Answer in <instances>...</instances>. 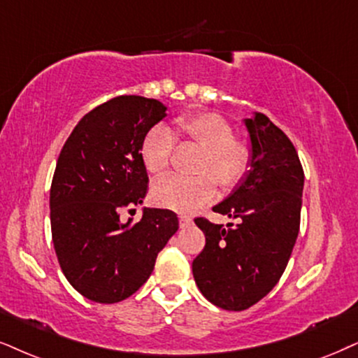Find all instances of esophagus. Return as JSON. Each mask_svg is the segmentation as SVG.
Masks as SVG:
<instances>
[{"mask_svg": "<svg viewBox=\"0 0 358 358\" xmlns=\"http://www.w3.org/2000/svg\"><path fill=\"white\" fill-rule=\"evenodd\" d=\"M179 224L180 227H189L192 224V217H189V215H179Z\"/></svg>", "mask_w": 358, "mask_h": 358, "instance_id": "34e87169", "label": "esophagus"}]
</instances>
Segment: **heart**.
<instances>
[{"instance_id": "1", "label": "heart", "mask_w": 358, "mask_h": 358, "mask_svg": "<svg viewBox=\"0 0 358 358\" xmlns=\"http://www.w3.org/2000/svg\"><path fill=\"white\" fill-rule=\"evenodd\" d=\"M174 138L187 139L202 148L197 166L199 178H166L152 187L154 204L176 213L191 214L217 196V186L234 187L250 167V148L234 139L232 127L214 113H187L176 117L172 129L154 126L141 143V159L152 176L164 174L169 166Z\"/></svg>"}]
</instances>
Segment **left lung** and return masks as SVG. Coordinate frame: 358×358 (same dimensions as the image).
<instances>
[{
  "label": "left lung",
  "mask_w": 358,
  "mask_h": 358,
  "mask_svg": "<svg viewBox=\"0 0 358 358\" xmlns=\"http://www.w3.org/2000/svg\"><path fill=\"white\" fill-rule=\"evenodd\" d=\"M250 169L214 213L237 219L227 227L197 217L206 247L194 259L202 295L226 310H245L284 273L299 236L303 171L290 139L266 114L244 119Z\"/></svg>",
  "instance_id": "left-lung-1"
}]
</instances>
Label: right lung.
Wrapping results in <instances>:
<instances>
[{"label": "right lung", "instance_id": "obj_1", "mask_svg": "<svg viewBox=\"0 0 358 358\" xmlns=\"http://www.w3.org/2000/svg\"><path fill=\"white\" fill-rule=\"evenodd\" d=\"M166 111L157 99L119 96L87 113L57 157L52 244L66 279L92 302L116 303L134 294L179 229L169 209L143 207L138 224L119 219L122 207L143 204L149 179L141 143Z\"/></svg>", "mask_w": 358, "mask_h": 358}]
</instances>
